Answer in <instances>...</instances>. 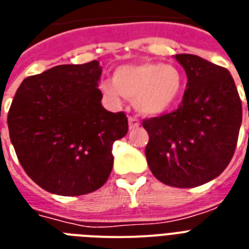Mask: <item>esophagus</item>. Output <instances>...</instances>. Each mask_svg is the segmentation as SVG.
<instances>
[{"instance_id": "obj_1", "label": "esophagus", "mask_w": 249, "mask_h": 249, "mask_svg": "<svg viewBox=\"0 0 249 249\" xmlns=\"http://www.w3.org/2000/svg\"><path fill=\"white\" fill-rule=\"evenodd\" d=\"M128 126H130V130H134V128L140 126V122L136 117H128Z\"/></svg>"}]
</instances>
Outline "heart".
Segmentation results:
<instances>
[{"label":"heart","mask_w":249,"mask_h":249,"mask_svg":"<svg viewBox=\"0 0 249 249\" xmlns=\"http://www.w3.org/2000/svg\"><path fill=\"white\" fill-rule=\"evenodd\" d=\"M182 85V74L174 65L142 63L117 69L113 83H104L103 91L114 103L124 96L134 100L141 114L158 115L178 101Z\"/></svg>","instance_id":"1"}]
</instances>
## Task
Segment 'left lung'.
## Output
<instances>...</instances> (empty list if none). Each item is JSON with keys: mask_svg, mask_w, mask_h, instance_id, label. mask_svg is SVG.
Returning a JSON list of instances; mask_svg holds the SVG:
<instances>
[{"mask_svg": "<svg viewBox=\"0 0 249 249\" xmlns=\"http://www.w3.org/2000/svg\"><path fill=\"white\" fill-rule=\"evenodd\" d=\"M176 60L188 83L176 110L145 118V156L153 175L174 188H196L225 170L235 152L242 101L224 67L190 53Z\"/></svg>", "mask_w": 249, "mask_h": 249, "instance_id": "left-lung-1", "label": "left lung"}]
</instances>
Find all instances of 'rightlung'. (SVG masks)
Returning a JSON list of instances; mask_svg holds the SVG:
<instances>
[{"mask_svg":"<svg viewBox=\"0 0 249 249\" xmlns=\"http://www.w3.org/2000/svg\"><path fill=\"white\" fill-rule=\"evenodd\" d=\"M100 75L97 60L57 65L24 79L14 96L10 140L24 171L46 192L89 194L112 172V145L127 134L128 121L103 108Z\"/></svg>","mask_w":249,"mask_h":249,"instance_id":"right-lung-1","label":"right lung"}]
</instances>
